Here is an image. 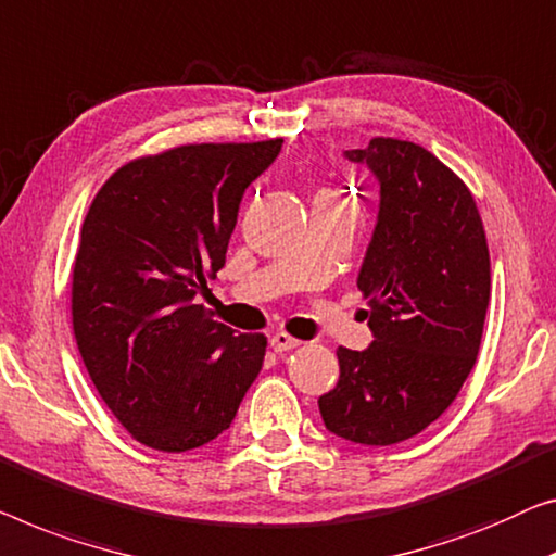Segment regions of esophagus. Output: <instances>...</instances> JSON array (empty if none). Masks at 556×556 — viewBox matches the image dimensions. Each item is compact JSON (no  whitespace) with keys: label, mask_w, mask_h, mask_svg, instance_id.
Returning <instances> with one entry per match:
<instances>
[{"label":"esophagus","mask_w":556,"mask_h":556,"mask_svg":"<svg viewBox=\"0 0 556 556\" xmlns=\"http://www.w3.org/2000/svg\"><path fill=\"white\" fill-rule=\"evenodd\" d=\"M269 344H271V350L281 354V352L296 350V346H300L302 342H300V339H294L292 334H287V331H277V334H271Z\"/></svg>","instance_id":"obj_1"}]
</instances>
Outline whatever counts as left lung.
<instances>
[{
    "instance_id": "1",
    "label": "left lung",
    "mask_w": 556,
    "mask_h": 556,
    "mask_svg": "<svg viewBox=\"0 0 556 556\" xmlns=\"http://www.w3.org/2000/svg\"><path fill=\"white\" fill-rule=\"evenodd\" d=\"M344 160L379 185L357 277L375 342L362 352L339 346V382L319 396V412L331 434L387 446L442 417L475 367L490 250L475 197L425 147L375 137Z\"/></svg>"
}]
</instances>
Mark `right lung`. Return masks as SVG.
I'll list each match as a JSON object with an SVG mask.
<instances>
[{"instance_id":"obj_1","label":"right lung","mask_w":556,"mask_h":556,"mask_svg":"<svg viewBox=\"0 0 556 556\" xmlns=\"http://www.w3.org/2000/svg\"><path fill=\"white\" fill-rule=\"evenodd\" d=\"M281 139L185 144L124 164L89 206L72 269V325L99 396L160 452L229 429L267 337L235 334L197 294L225 267L244 189Z\"/></svg>"}]
</instances>
